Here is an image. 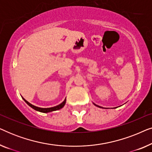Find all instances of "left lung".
Listing matches in <instances>:
<instances>
[{"label":"left lung","instance_id":"1","mask_svg":"<svg viewBox=\"0 0 152 152\" xmlns=\"http://www.w3.org/2000/svg\"><path fill=\"white\" fill-rule=\"evenodd\" d=\"M93 104H94V103H93ZM94 105H95V106H97V107H100V108H103V107H99V106H98V105L95 104H94Z\"/></svg>","mask_w":152,"mask_h":152}]
</instances>
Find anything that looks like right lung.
Wrapping results in <instances>:
<instances>
[{
	"mask_svg": "<svg viewBox=\"0 0 152 152\" xmlns=\"http://www.w3.org/2000/svg\"><path fill=\"white\" fill-rule=\"evenodd\" d=\"M22 98L23 99V100L26 102L30 106V107H32V109H34V110H36V111H37L41 112V113H49V112L55 111H57V110L61 109V108H63L64 107V105H65L66 102V99L65 98V99H64V101L63 102H61L59 105L56 106V107H50V108H41V107H36V106H34V105H32V104H30V102H28V101L26 100L23 97H22Z\"/></svg>",
	"mask_w": 152,
	"mask_h": 152,
	"instance_id": "add662e5",
	"label": "right lung"
}]
</instances>
